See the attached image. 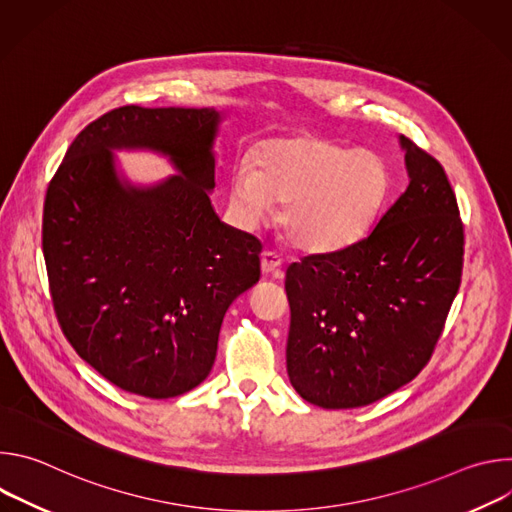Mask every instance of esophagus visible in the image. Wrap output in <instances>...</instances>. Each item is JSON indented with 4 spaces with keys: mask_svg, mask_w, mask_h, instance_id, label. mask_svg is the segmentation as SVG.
<instances>
[{
    "mask_svg": "<svg viewBox=\"0 0 512 512\" xmlns=\"http://www.w3.org/2000/svg\"><path fill=\"white\" fill-rule=\"evenodd\" d=\"M279 267H281V259L275 255V253H263L261 255V271L265 273V275H269V273H275V277H279L281 273H279Z\"/></svg>",
    "mask_w": 512,
    "mask_h": 512,
    "instance_id": "esophagus-1",
    "label": "esophagus"
}]
</instances>
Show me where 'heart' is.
I'll return each instance as SVG.
<instances>
[{
  "label": "heart",
  "mask_w": 512,
  "mask_h": 512,
  "mask_svg": "<svg viewBox=\"0 0 512 512\" xmlns=\"http://www.w3.org/2000/svg\"><path fill=\"white\" fill-rule=\"evenodd\" d=\"M391 174L371 150H348L328 139L265 141L251 166L235 168L229 200L245 225L263 223L281 202L287 241L306 253H334L371 229L387 202Z\"/></svg>",
  "instance_id": "1"
}]
</instances>
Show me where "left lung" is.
<instances>
[{"instance_id":"obj_1","label":"left lung","mask_w":512,"mask_h":512,"mask_svg":"<svg viewBox=\"0 0 512 512\" xmlns=\"http://www.w3.org/2000/svg\"><path fill=\"white\" fill-rule=\"evenodd\" d=\"M407 190L369 237L285 271L287 375L324 409L375 403L427 364L458 294L464 227L442 164L399 135Z\"/></svg>"}]
</instances>
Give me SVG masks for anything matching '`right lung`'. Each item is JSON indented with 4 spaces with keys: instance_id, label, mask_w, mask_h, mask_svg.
Masks as SVG:
<instances>
[{
    "instance_id": "1",
    "label": "right lung",
    "mask_w": 512,
    "mask_h": 512,
    "mask_svg": "<svg viewBox=\"0 0 512 512\" xmlns=\"http://www.w3.org/2000/svg\"><path fill=\"white\" fill-rule=\"evenodd\" d=\"M212 107L113 109L72 141L44 202L42 249L60 328L119 389L170 399L210 373L229 306L259 281L261 243L210 204ZM115 149L166 155L179 174L131 185Z\"/></svg>"
}]
</instances>
